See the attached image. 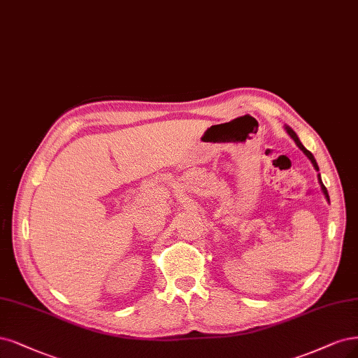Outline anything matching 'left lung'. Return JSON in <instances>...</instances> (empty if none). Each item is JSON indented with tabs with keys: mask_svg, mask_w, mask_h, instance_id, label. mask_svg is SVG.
<instances>
[{
	"mask_svg": "<svg viewBox=\"0 0 358 358\" xmlns=\"http://www.w3.org/2000/svg\"><path fill=\"white\" fill-rule=\"evenodd\" d=\"M286 130H287V133L290 134V136H292V139L294 141V142H296V145L301 148V150L303 151V154L308 157V158H310L311 159V163H313V166L315 167V170H318V166H317V162H315V158H314V155L310 152V151H308L306 150V148L301 143V141H299V138L296 136V133H294L290 127H286ZM318 180H320V185H322V189H323V192H324V195H326V199L329 200V194H327V189H326V187H324V185H323V182H322V178H320V175H318Z\"/></svg>",
	"mask_w": 358,
	"mask_h": 358,
	"instance_id": "1",
	"label": "left lung"
}]
</instances>
